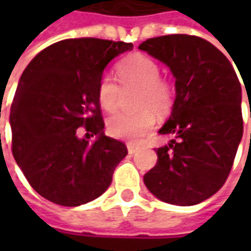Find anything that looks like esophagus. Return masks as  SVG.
I'll use <instances>...</instances> for the list:
<instances>
[{
  "label": "esophagus",
  "instance_id": "34e87169",
  "mask_svg": "<svg viewBox=\"0 0 251 251\" xmlns=\"http://www.w3.org/2000/svg\"><path fill=\"white\" fill-rule=\"evenodd\" d=\"M137 151H138V148H137L136 145H133V144H127V152H129V154H134Z\"/></svg>",
  "mask_w": 251,
  "mask_h": 251
}]
</instances>
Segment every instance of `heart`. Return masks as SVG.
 Masks as SVG:
<instances>
[{
  "label": "heart",
  "instance_id": "heart-1",
  "mask_svg": "<svg viewBox=\"0 0 251 251\" xmlns=\"http://www.w3.org/2000/svg\"><path fill=\"white\" fill-rule=\"evenodd\" d=\"M118 77L123 90L138 88L136 98L137 113L117 114L107 121V131L111 137L124 141H141L144 136L154 129L156 115L168 114L174 104V90L167 80L160 77V67L153 59L142 53L125 57L118 64ZM121 94L118 83L113 77H100L97 88L99 106L114 113L120 104Z\"/></svg>",
  "mask_w": 251,
  "mask_h": 251
}]
</instances>
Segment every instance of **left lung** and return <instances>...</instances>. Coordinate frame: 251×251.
Returning <instances> with one entry per match:
<instances>
[{"mask_svg":"<svg viewBox=\"0 0 251 251\" xmlns=\"http://www.w3.org/2000/svg\"><path fill=\"white\" fill-rule=\"evenodd\" d=\"M175 77L172 113L158 130L172 140L144 176L161 201L194 205L216 194L231 171L243 134L242 88L231 63L198 36L168 35L138 47Z\"/></svg>","mask_w":251,"mask_h":251,"instance_id":"left-lung-1","label":"left lung"}]
</instances>
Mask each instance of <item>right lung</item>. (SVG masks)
Wrapping results in <instances>:
<instances>
[{"label":"right lung","mask_w":251,"mask_h":251,"mask_svg":"<svg viewBox=\"0 0 251 251\" xmlns=\"http://www.w3.org/2000/svg\"><path fill=\"white\" fill-rule=\"evenodd\" d=\"M133 44L67 39L47 47L26 66L10 107L12 152L32 188L56 204L76 207L109 188L127 154L104 136L97 88L104 68ZM86 126L93 143L77 137Z\"/></svg>","instance_id":"add662e5"}]
</instances>
